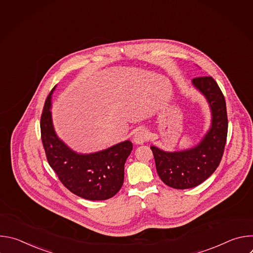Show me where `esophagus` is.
<instances>
[{"instance_id": "34e87169", "label": "esophagus", "mask_w": 253, "mask_h": 253, "mask_svg": "<svg viewBox=\"0 0 253 253\" xmlns=\"http://www.w3.org/2000/svg\"><path fill=\"white\" fill-rule=\"evenodd\" d=\"M150 139V133L149 131L145 129H140L136 132V134L133 137V141L135 144H143Z\"/></svg>"}]
</instances>
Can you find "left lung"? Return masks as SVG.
Segmentation results:
<instances>
[{"label": "left lung", "instance_id": "left-lung-1", "mask_svg": "<svg viewBox=\"0 0 253 253\" xmlns=\"http://www.w3.org/2000/svg\"><path fill=\"white\" fill-rule=\"evenodd\" d=\"M192 84L209 104L212 116L209 130L190 149L167 152L150 147L160 179L175 189L193 188L211 176L221 161L227 138L226 103L219 86L210 76L194 78Z\"/></svg>", "mask_w": 253, "mask_h": 253}]
</instances>
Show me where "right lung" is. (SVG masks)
Returning <instances> with one entry per match:
<instances>
[{
    "mask_svg": "<svg viewBox=\"0 0 253 253\" xmlns=\"http://www.w3.org/2000/svg\"><path fill=\"white\" fill-rule=\"evenodd\" d=\"M56 87V86H55ZM52 89L41 116V137L47 160L60 181L72 193L88 200L113 197L124 182V165L133 145L127 140L105 150L81 154L69 148L57 136L51 109Z\"/></svg>",
    "mask_w": 253,
    "mask_h": 253,
    "instance_id": "obj_1",
    "label": "right lung"
}]
</instances>
